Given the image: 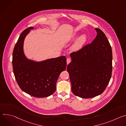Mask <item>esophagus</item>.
<instances>
[{"label": "esophagus", "mask_w": 126, "mask_h": 126, "mask_svg": "<svg viewBox=\"0 0 126 126\" xmlns=\"http://www.w3.org/2000/svg\"><path fill=\"white\" fill-rule=\"evenodd\" d=\"M71 62V60L70 59H69V58H67V60H66V63H67V64H68Z\"/></svg>", "instance_id": "1"}]
</instances>
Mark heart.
Segmentation results:
<instances>
[{"label": "heart", "mask_w": 126, "mask_h": 126, "mask_svg": "<svg viewBox=\"0 0 126 126\" xmlns=\"http://www.w3.org/2000/svg\"><path fill=\"white\" fill-rule=\"evenodd\" d=\"M78 36L77 33H75L72 36V40H75ZM87 41V36L85 34H83L79 36L75 41L71 47V50L73 52H78L80 51L85 45Z\"/></svg>", "instance_id": "1"}]
</instances>
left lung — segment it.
<instances>
[{
    "label": "left lung",
    "mask_w": 126,
    "mask_h": 126,
    "mask_svg": "<svg viewBox=\"0 0 126 126\" xmlns=\"http://www.w3.org/2000/svg\"><path fill=\"white\" fill-rule=\"evenodd\" d=\"M96 36L91 44L70 54L72 62L67 66L74 94L91 98L102 94L112 72V50L105 33L95 29Z\"/></svg>",
    "instance_id": "obj_1"
}]
</instances>
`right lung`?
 <instances>
[{
    "label": "right lung",
    "instance_id": "right-lung-1",
    "mask_svg": "<svg viewBox=\"0 0 126 126\" xmlns=\"http://www.w3.org/2000/svg\"><path fill=\"white\" fill-rule=\"evenodd\" d=\"M33 29L29 27L21 33L13 51V70L23 92L34 97H45L55 92L58 79L66 68V59L63 55L41 61L28 59L24 52V41Z\"/></svg>",
    "mask_w": 126,
    "mask_h": 126
}]
</instances>
